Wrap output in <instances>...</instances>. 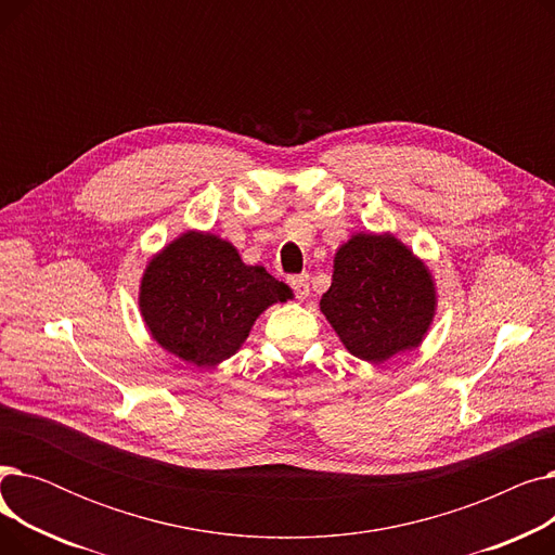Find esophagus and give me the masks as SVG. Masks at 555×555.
Returning a JSON list of instances; mask_svg holds the SVG:
<instances>
[{
    "instance_id": "esophagus-1",
    "label": "esophagus",
    "mask_w": 555,
    "mask_h": 555,
    "mask_svg": "<svg viewBox=\"0 0 555 555\" xmlns=\"http://www.w3.org/2000/svg\"><path fill=\"white\" fill-rule=\"evenodd\" d=\"M287 283H289V287L295 289V295H297L299 301L308 299V295H310V279H308V274H295V276H289Z\"/></svg>"
}]
</instances>
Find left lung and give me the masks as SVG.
<instances>
[{
    "label": "left lung",
    "instance_id": "1",
    "mask_svg": "<svg viewBox=\"0 0 555 555\" xmlns=\"http://www.w3.org/2000/svg\"><path fill=\"white\" fill-rule=\"evenodd\" d=\"M346 351L383 364L418 348L436 314V283L425 262L393 233H356L333 260L319 301Z\"/></svg>",
    "mask_w": 555,
    "mask_h": 555
}]
</instances>
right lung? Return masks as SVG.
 Returning <instances> with one entry per match:
<instances>
[{"label": "right lung", "mask_w": 555, "mask_h": 555, "mask_svg": "<svg viewBox=\"0 0 555 555\" xmlns=\"http://www.w3.org/2000/svg\"><path fill=\"white\" fill-rule=\"evenodd\" d=\"M293 299V289L247 266L238 249L209 231H184L143 270L139 310L151 337L197 369L231 358L260 312Z\"/></svg>", "instance_id": "1"}]
</instances>
